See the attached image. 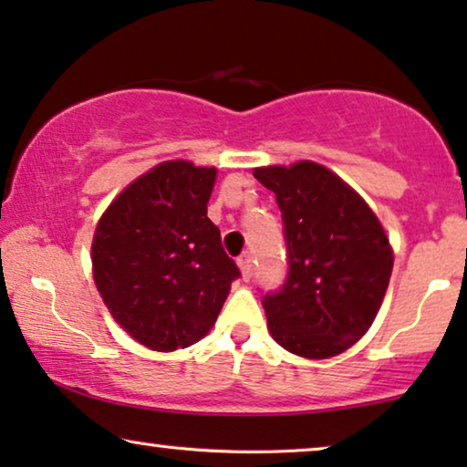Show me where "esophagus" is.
Instances as JSON below:
<instances>
[{
	"label": "esophagus",
	"mask_w": 467,
	"mask_h": 467,
	"mask_svg": "<svg viewBox=\"0 0 467 467\" xmlns=\"http://www.w3.org/2000/svg\"><path fill=\"white\" fill-rule=\"evenodd\" d=\"M237 265H239V269H241V275H244V279H250L252 277V271H254V266H252V256L250 254H241V256L237 258Z\"/></svg>",
	"instance_id": "34e87169"
}]
</instances>
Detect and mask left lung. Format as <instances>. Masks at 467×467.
<instances>
[{"mask_svg":"<svg viewBox=\"0 0 467 467\" xmlns=\"http://www.w3.org/2000/svg\"><path fill=\"white\" fill-rule=\"evenodd\" d=\"M282 209L290 271L263 306L271 337L322 360L357 344L387 295L393 247L378 215L344 179L312 160L254 169Z\"/></svg>","mask_w":467,"mask_h":467,"instance_id":"left-lung-1","label":"left lung"}]
</instances>
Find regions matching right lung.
<instances>
[{"label":"right lung","instance_id":"add662e5","mask_svg":"<svg viewBox=\"0 0 467 467\" xmlns=\"http://www.w3.org/2000/svg\"><path fill=\"white\" fill-rule=\"evenodd\" d=\"M215 172L190 160L160 161L98 220L93 282L117 325L149 350L202 339L239 277L207 217Z\"/></svg>","mask_w":467,"mask_h":467}]
</instances>
